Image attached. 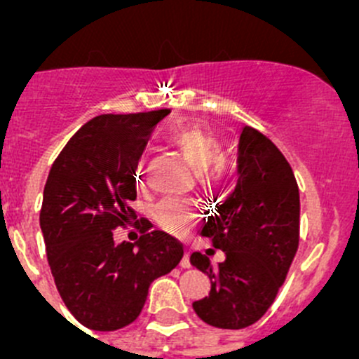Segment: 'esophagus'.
I'll return each mask as SVG.
<instances>
[{"instance_id":"1","label":"esophagus","mask_w":359,"mask_h":359,"mask_svg":"<svg viewBox=\"0 0 359 359\" xmlns=\"http://www.w3.org/2000/svg\"><path fill=\"white\" fill-rule=\"evenodd\" d=\"M180 267H191V262H189V253H184L182 260H180Z\"/></svg>"}]
</instances>
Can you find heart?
<instances>
[{"label": "heart", "instance_id": "1", "mask_svg": "<svg viewBox=\"0 0 359 359\" xmlns=\"http://www.w3.org/2000/svg\"><path fill=\"white\" fill-rule=\"evenodd\" d=\"M168 140L180 151L184 159L198 172L205 187H222L229 182L233 170L222 158V142L213 133L198 126H182L173 130ZM140 175V173H139ZM154 219L165 231L182 234L196 219V210L191 203L165 200L154 208Z\"/></svg>", "mask_w": 359, "mask_h": 359}]
</instances>
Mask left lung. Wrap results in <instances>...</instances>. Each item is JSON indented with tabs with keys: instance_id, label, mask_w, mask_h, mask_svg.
<instances>
[{
	"instance_id": "8db88e82",
	"label": "left lung",
	"mask_w": 359,
	"mask_h": 359,
	"mask_svg": "<svg viewBox=\"0 0 359 359\" xmlns=\"http://www.w3.org/2000/svg\"><path fill=\"white\" fill-rule=\"evenodd\" d=\"M299 219L290 163L264 133L243 126L236 187L200 231L226 260L212 266L206 255L191 253V264L212 281L208 297L193 302L205 323L240 330L266 314L299 248Z\"/></svg>"
}]
</instances>
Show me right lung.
<instances>
[{
    "instance_id": "obj_1",
    "label": "right lung",
    "mask_w": 359,
    "mask_h": 359,
    "mask_svg": "<svg viewBox=\"0 0 359 359\" xmlns=\"http://www.w3.org/2000/svg\"><path fill=\"white\" fill-rule=\"evenodd\" d=\"M100 114L69 139L43 191L39 226L57 290L90 330L126 327L142 311L149 285L184 255L179 240L137 220V243H116L112 231L135 219V170L154 126L168 114Z\"/></svg>"
}]
</instances>
